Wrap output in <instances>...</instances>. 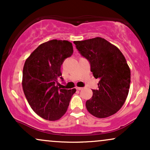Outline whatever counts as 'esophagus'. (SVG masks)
I'll return each mask as SVG.
<instances>
[{"instance_id":"esophagus-1","label":"esophagus","mask_w":150,"mask_h":150,"mask_svg":"<svg viewBox=\"0 0 150 150\" xmlns=\"http://www.w3.org/2000/svg\"><path fill=\"white\" fill-rule=\"evenodd\" d=\"M76 89H77V90H81V89H82V87H76Z\"/></svg>"}]
</instances>
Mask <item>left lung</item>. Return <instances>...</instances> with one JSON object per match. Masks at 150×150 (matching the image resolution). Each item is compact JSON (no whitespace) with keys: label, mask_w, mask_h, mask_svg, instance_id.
<instances>
[{"label":"left lung","mask_w":150,"mask_h":150,"mask_svg":"<svg viewBox=\"0 0 150 150\" xmlns=\"http://www.w3.org/2000/svg\"><path fill=\"white\" fill-rule=\"evenodd\" d=\"M81 56L90 64L91 72L99 78L98 88L92 89L86 108L97 118L116 113L124 104L130 84V70L116 46L101 37L74 42Z\"/></svg>","instance_id":"1"}]
</instances>
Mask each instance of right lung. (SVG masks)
<instances>
[{"label":"right lung","mask_w":150,"mask_h":150,"mask_svg":"<svg viewBox=\"0 0 150 150\" xmlns=\"http://www.w3.org/2000/svg\"><path fill=\"white\" fill-rule=\"evenodd\" d=\"M72 43L53 40L39 45L26 60L22 73V88L33 111L49 120L61 118L66 112L75 89H61V65L73 55Z\"/></svg>","instance_id":"right-lung-1"}]
</instances>
